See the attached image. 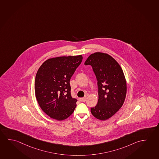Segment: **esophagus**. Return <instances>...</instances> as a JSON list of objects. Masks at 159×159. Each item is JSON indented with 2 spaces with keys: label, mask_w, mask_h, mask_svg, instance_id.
I'll list each match as a JSON object with an SVG mask.
<instances>
[{
  "label": "esophagus",
  "mask_w": 159,
  "mask_h": 159,
  "mask_svg": "<svg viewBox=\"0 0 159 159\" xmlns=\"http://www.w3.org/2000/svg\"><path fill=\"white\" fill-rule=\"evenodd\" d=\"M80 101H81V102H84L86 101V97L80 98Z\"/></svg>",
  "instance_id": "esophagus-1"
}]
</instances>
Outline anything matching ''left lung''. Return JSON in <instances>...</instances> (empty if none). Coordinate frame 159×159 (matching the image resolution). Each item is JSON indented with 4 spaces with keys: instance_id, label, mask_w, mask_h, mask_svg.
<instances>
[{
    "instance_id": "1",
    "label": "left lung",
    "mask_w": 159,
    "mask_h": 159,
    "mask_svg": "<svg viewBox=\"0 0 159 159\" xmlns=\"http://www.w3.org/2000/svg\"><path fill=\"white\" fill-rule=\"evenodd\" d=\"M84 65L92 66L98 88V101L91 108V113L105 120L116 113L125 101L126 83L123 71L111 56L101 52L91 55Z\"/></svg>"
}]
</instances>
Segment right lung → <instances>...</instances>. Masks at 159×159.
<instances>
[{"label":"right lung","instance_id":"obj_1","mask_svg":"<svg viewBox=\"0 0 159 159\" xmlns=\"http://www.w3.org/2000/svg\"><path fill=\"white\" fill-rule=\"evenodd\" d=\"M82 56L50 58L39 68L35 92L41 108L51 118L62 120L73 113L77 100L71 96L70 79Z\"/></svg>","mask_w":159,"mask_h":159}]
</instances>
